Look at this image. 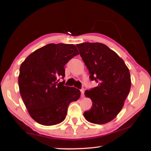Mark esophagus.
I'll return each mask as SVG.
<instances>
[{
    "mask_svg": "<svg viewBox=\"0 0 151 151\" xmlns=\"http://www.w3.org/2000/svg\"><path fill=\"white\" fill-rule=\"evenodd\" d=\"M81 97H84V94H85V90H84V88L81 89Z\"/></svg>",
    "mask_w": 151,
    "mask_h": 151,
    "instance_id": "esophagus-1",
    "label": "esophagus"
}]
</instances>
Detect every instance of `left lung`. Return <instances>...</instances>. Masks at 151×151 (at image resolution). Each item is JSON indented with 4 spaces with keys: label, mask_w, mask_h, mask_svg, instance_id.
<instances>
[{
    "label": "left lung",
    "mask_w": 151,
    "mask_h": 151,
    "mask_svg": "<svg viewBox=\"0 0 151 151\" xmlns=\"http://www.w3.org/2000/svg\"><path fill=\"white\" fill-rule=\"evenodd\" d=\"M76 47L88 69L90 78L99 83L96 87L85 91L93 106L84 112V116L91 123H107L121 111L129 93V70L124 60L103 43L83 42Z\"/></svg>",
    "instance_id": "1"
}]
</instances>
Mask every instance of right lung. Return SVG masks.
I'll list each match as a JSON object with an SVG mask.
<instances>
[{"label":"right lung","instance_id":"1","mask_svg":"<svg viewBox=\"0 0 151 151\" xmlns=\"http://www.w3.org/2000/svg\"><path fill=\"white\" fill-rule=\"evenodd\" d=\"M78 55L75 45L51 43L34 51L20 65V95L30 116L38 123H60L69 104L80 98L78 89L64 86V81L58 83V78L65 76V65Z\"/></svg>","mask_w":151,"mask_h":151}]
</instances>
